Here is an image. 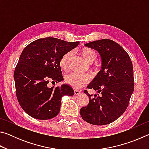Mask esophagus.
Masks as SVG:
<instances>
[{
	"label": "esophagus",
	"mask_w": 149,
	"mask_h": 149,
	"mask_svg": "<svg viewBox=\"0 0 149 149\" xmlns=\"http://www.w3.org/2000/svg\"><path fill=\"white\" fill-rule=\"evenodd\" d=\"M81 94V91H79L78 90H74V95H79Z\"/></svg>",
	"instance_id": "esophagus-1"
}]
</instances>
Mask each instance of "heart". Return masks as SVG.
<instances>
[{
  "mask_svg": "<svg viewBox=\"0 0 149 149\" xmlns=\"http://www.w3.org/2000/svg\"><path fill=\"white\" fill-rule=\"evenodd\" d=\"M79 52L82 57L89 64L93 63L97 58L96 52L89 48H84L80 50ZM72 52H68L63 55L60 60V66L64 71H68L69 69V62L72 57ZM89 75H82L77 73H70L65 77V82L75 89H79L84 87L89 81Z\"/></svg>",
  "mask_w": 149,
  "mask_h": 149,
  "instance_id": "1",
  "label": "heart"
}]
</instances>
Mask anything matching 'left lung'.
Segmentation results:
<instances>
[{"label": "left lung", "instance_id": "1", "mask_svg": "<svg viewBox=\"0 0 149 149\" xmlns=\"http://www.w3.org/2000/svg\"><path fill=\"white\" fill-rule=\"evenodd\" d=\"M85 46L99 52L102 65L87 86L99 94L93 97L85 91L89 102L80 109L81 116L93 125L109 124L124 113L134 90L132 60L119 44L110 39L98 40Z\"/></svg>", "mask_w": 149, "mask_h": 149}]
</instances>
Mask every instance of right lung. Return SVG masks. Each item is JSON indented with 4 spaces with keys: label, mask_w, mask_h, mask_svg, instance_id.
Masks as SVG:
<instances>
[{
    "label": "right lung",
    "mask_w": 149,
    "mask_h": 149,
    "mask_svg": "<svg viewBox=\"0 0 149 149\" xmlns=\"http://www.w3.org/2000/svg\"><path fill=\"white\" fill-rule=\"evenodd\" d=\"M79 42H67L46 37L31 42L22 51L15 68L14 79L19 105L30 116L49 120L58 114L63 96H72L68 84L48 87L49 81L64 80L59 62Z\"/></svg>",
    "instance_id": "obj_1"
}]
</instances>
